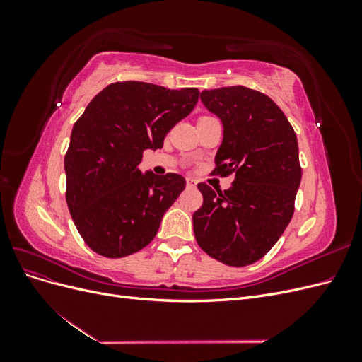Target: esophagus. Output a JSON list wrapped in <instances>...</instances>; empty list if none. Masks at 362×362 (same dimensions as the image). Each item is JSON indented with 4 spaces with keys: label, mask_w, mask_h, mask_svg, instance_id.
<instances>
[{
    "label": "esophagus",
    "mask_w": 362,
    "mask_h": 362,
    "mask_svg": "<svg viewBox=\"0 0 362 362\" xmlns=\"http://www.w3.org/2000/svg\"><path fill=\"white\" fill-rule=\"evenodd\" d=\"M185 182H187V187L189 189H194L196 187V184H198V181H196L194 178H192V177H187L185 178Z\"/></svg>",
    "instance_id": "1"
}]
</instances>
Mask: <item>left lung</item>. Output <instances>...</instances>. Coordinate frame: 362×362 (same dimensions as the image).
<instances>
[{"instance_id":"8db88e82","label":"left lung","mask_w":362,"mask_h":362,"mask_svg":"<svg viewBox=\"0 0 362 362\" xmlns=\"http://www.w3.org/2000/svg\"><path fill=\"white\" fill-rule=\"evenodd\" d=\"M208 110L221 117L223 141L213 172L235 178L228 190L199 182L202 206L193 214L196 242L226 266L264 257L294 213L302 168L298 137L270 98L245 86L202 90Z\"/></svg>"}]
</instances>
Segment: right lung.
I'll use <instances>...</instances> for the list:
<instances>
[{
	"instance_id": "right-lung-1",
	"label": "right lung",
	"mask_w": 362,
	"mask_h": 362,
	"mask_svg": "<svg viewBox=\"0 0 362 362\" xmlns=\"http://www.w3.org/2000/svg\"><path fill=\"white\" fill-rule=\"evenodd\" d=\"M199 90L117 81L76 120L64 156L66 202L80 235L96 254L122 258L148 246L163 214L185 189L178 173H141L145 149H158L198 103Z\"/></svg>"
}]
</instances>
